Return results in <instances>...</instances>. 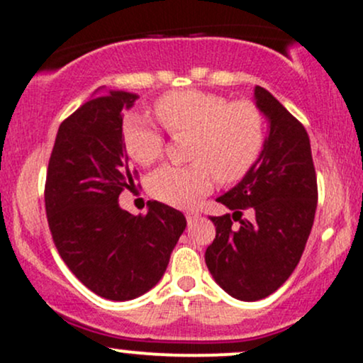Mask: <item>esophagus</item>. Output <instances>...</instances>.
<instances>
[{
	"mask_svg": "<svg viewBox=\"0 0 363 363\" xmlns=\"http://www.w3.org/2000/svg\"><path fill=\"white\" fill-rule=\"evenodd\" d=\"M199 216H201V215H199L198 211H194V210L186 211V220H187V223H194L196 220L199 218Z\"/></svg>",
	"mask_w": 363,
	"mask_h": 363,
	"instance_id": "34e87169",
	"label": "esophagus"
}]
</instances>
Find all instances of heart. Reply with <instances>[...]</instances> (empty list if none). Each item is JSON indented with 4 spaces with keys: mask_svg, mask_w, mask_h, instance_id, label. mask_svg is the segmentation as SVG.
Returning <instances> with one entry per match:
<instances>
[{
    "mask_svg": "<svg viewBox=\"0 0 363 363\" xmlns=\"http://www.w3.org/2000/svg\"><path fill=\"white\" fill-rule=\"evenodd\" d=\"M155 114L170 133L194 135L189 165H164L150 177V193L172 206L189 208L220 182L242 179L259 158L266 140L262 112L251 102H228L201 90H176L162 95ZM124 147L136 164H155L164 153L160 129L140 116L123 128Z\"/></svg>",
    "mask_w": 363,
    "mask_h": 363,
    "instance_id": "heart-1",
    "label": "heart"
}]
</instances>
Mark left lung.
<instances>
[{
    "label": "left lung",
    "instance_id": "obj_1",
    "mask_svg": "<svg viewBox=\"0 0 363 363\" xmlns=\"http://www.w3.org/2000/svg\"><path fill=\"white\" fill-rule=\"evenodd\" d=\"M256 107L268 136L252 169L216 198L234 213L211 216L215 240L205 261L213 280L234 298L261 301L289 280L309 239L318 206V179L306 128L262 86ZM252 210L251 219L242 211ZM239 221L237 228L233 222Z\"/></svg>",
    "mask_w": 363,
    "mask_h": 363
}]
</instances>
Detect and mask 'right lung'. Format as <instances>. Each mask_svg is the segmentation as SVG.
I'll return each mask as SVG.
<instances>
[{"instance_id":"right-lung-1","label":"right lung","mask_w":363,"mask_h":363,"mask_svg":"<svg viewBox=\"0 0 363 363\" xmlns=\"http://www.w3.org/2000/svg\"><path fill=\"white\" fill-rule=\"evenodd\" d=\"M138 95H95L61 123L45 179V213L57 252L86 289L109 301L147 294L167 269L186 228L176 208L148 201L147 215L119 206L135 187L123 140V111Z\"/></svg>"}]
</instances>
